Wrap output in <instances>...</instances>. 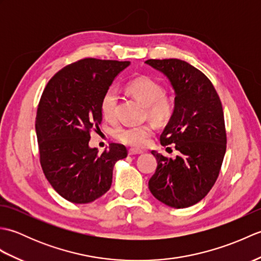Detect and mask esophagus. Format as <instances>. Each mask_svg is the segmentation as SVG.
<instances>
[{
    "mask_svg": "<svg viewBox=\"0 0 261 261\" xmlns=\"http://www.w3.org/2000/svg\"><path fill=\"white\" fill-rule=\"evenodd\" d=\"M143 151L140 150V149H136V148H130L129 149V154L130 156H134V154H139L142 153Z\"/></svg>",
    "mask_w": 261,
    "mask_h": 261,
    "instance_id": "34e87169",
    "label": "esophagus"
}]
</instances>
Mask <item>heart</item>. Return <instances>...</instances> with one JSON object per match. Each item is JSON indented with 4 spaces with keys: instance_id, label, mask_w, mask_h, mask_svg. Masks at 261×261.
<instances>
[{
    "instance_id": "1",
    "label": "heart",
    "mask_w": 261,
    "mask_h": 261,
    "mask_svg": "<svg viewBox=\"0 0 261 261\" xmlns=\"http://www.w3.org/2000/svg\"><path fill=\"white\" fill-rule=\"evenodd\" d=\"M126 91L145 105L146 115L157 124H165L174 115L176 108L174 96L164 92L162 84L151 77L139 76L129 81L126 84ZM118 99V91L114 87H110L104 92L99 108L107 119L112 120L115 118ZM153 132L154 127L151 123L139 125L120 124L113 127L112 136L114 139L124 145L141 148L149 142Z\"/></svg>"
}]
</instances>
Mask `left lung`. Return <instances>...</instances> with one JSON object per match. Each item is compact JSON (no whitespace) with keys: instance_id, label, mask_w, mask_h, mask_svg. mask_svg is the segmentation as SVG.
Here are the masks:
<instances>
[{"instance_id":"obj_1","label":"left lung","mask_w":261,"mask_h":261,"mask_svg":"<svg viewBox=\"0 0 261 261\" xmlns=\"http://www.w3.org/2000/svg\"><path fill=\"white\" fill-rule=\"evenodd\" d=\"M146 63L163 71L175 90V112L160 142L165 147L173 143L179 152L171 159L151 151L158 166L149 179V190L168 206H192L207 195L223 163L226 130L222 103L212 82L184 60Z\"/></svg>"}]
</instances>
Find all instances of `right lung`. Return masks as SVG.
Returning a JSON list of instances; mask_svg holds the SVG:
<instances>
[{
  "instance_id": "right-lung-1",
  "label": "right lung",
  "mask_w": 261,
  "mask_h": 261,
  "mask_svg": "<svg viewBox=\"0 0 261 261\" xmlns=\"http://www.w3.org/2000/svg\"><path fill=\"white\" fill-rule=\"evenodd\" d=\"M129 62L84 58L55 74L43 90L36 115L39 159L43 174L60 196L76 204L95 201L112 184L113 166L127 156L111 143L98 153L88 142L98 129L104 92Z\"/></svg>"
}]
</instances>
